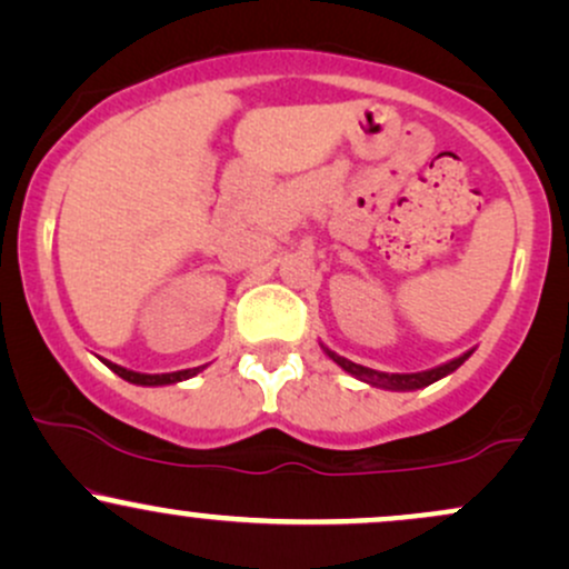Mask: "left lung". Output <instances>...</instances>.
I'll return each instance as SVG.
<instances>
[{
    "label": "left lung",
    "instance_id": "obj_1",
    "mask_svg": "<svg viewBox=\"0 0 569 569\" xmlns=\"http://www.w3.org/2000/svg\"><path fill=\"white\" fill-rule=\"evenodd\" d=\"M326 352H329V356L335 358V361L345 371H350L352 377H358V380H363V382L377 385V388H388V390H417V388H426V385L441 380V377H447L449 371H455L468 358V352H466V356L455 358V361L443 363V367H436V369H430V371H415V375H385V371H375V369L361 367V363H352V361H348V358L337 356V352H331V350H326Z\"/></svg>",
    "mask_w": 569,
    "mask_h": 569
}]
</instances>
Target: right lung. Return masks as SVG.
<instances>
[{
  "instance_id": "add662e5",
  "label": "right lung",
  "mask_w": 569,
  "mask_h": 569,
  "mask_svg": "<svg viewBox=\"0 0 569 569\" xmlns=\"http://www.w3.org/2000/svg\"><path fill=\"white\" fill-rule=\"evenodd\" d=\"M109 369L114 371V375H120L122 380L128 382H136V385H171V382H181V380H189V377L198 375V369H184V371H171V375H139V371H128L122 367H117V363H107Z\"/></svg>"
}]
</instances>
